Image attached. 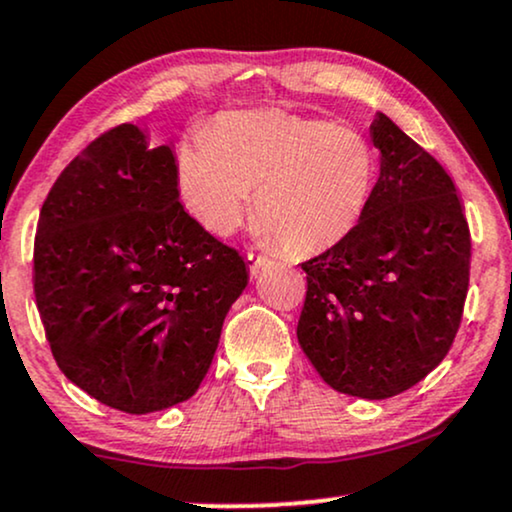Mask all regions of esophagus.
<instances>
[{"instance_id": "esophagus-1", "label": "esophagus", "mask_w": 512, "mask_h": 512, "mask_svg": "<svg viewBox=\"0 0 512 512\" xmlns=\"http://www.w3.org/2000/svg\"><path fill=\"white\" fill-rule=\"evenodd\" d=\"M245 260H248V267H250V274L255 276V274H260V269L264 267V264H267L269 260L264 255H255V252H248V255H245Z\"/></svg>"}]
</instances>
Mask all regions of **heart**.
Listing matches in <instances>:
<instances>
[{
	"instance_id": "heart-1",
	"label": "heart",
	"mask_w": 512,
	"mask_h": 512,
	"mask_svg": "<svg viewBox=\"0 0 512 512\" xmlns=\"http://www.w3.org/2000/svg\"><path fill=\"white\" fill-rule=\"evenodd\" d=\"M179 193L198 224L234 234L250 210L290 257L323 252L352 234L371 203L375 155L349 127L278 111L212 122L177 158Z\"/></svg>"
}]
</instances>
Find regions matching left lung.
Wrapping results in <instances>:
<instances>
[{
  "label": "left lung",
  "mask_w": 512,
  "mask_h": 512,
  "mask_svg": "<svg viewBox=\"0 0 512 512\" xmlns=\"http://www.w3.org/2000/svg\"><path fill=\"white\" fill-rule=\"evenodd\" d=\"M380 177L357 229L302 264L297 340L333 390L387 399L446 357L470 281V229L454 181L375 113Z\"/></svg>",
  "instance_id": "1"
}]
</instances>
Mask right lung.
Segmentation results:
<instances>
[{
	"instance_id": "right-lung-1",
	"label": "right lung",
	"mask_w": 512,
	"mask_h": 512,
	"mask_svg": "<svg viewBox=\"0 0 512 512\" xmlns=\"http://www.w3.org/2000/svg\"><path fill=\"white\" fill-rule=\"evenodd\" d=\"M170 146L137 125L94 139L44 200L35 302L63 375L125 413L193 397L248 267L179 203Z\"/></svg>"
}]
</instances>
